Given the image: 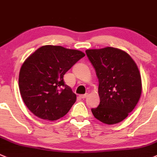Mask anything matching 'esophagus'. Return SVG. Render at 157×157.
<instances>
[{
  "instance_id": "esophagus-1",
  "label": "esophagus",
  "mask_w": 157,
  "mask_h": 157,
  "mask_svg": "<svg viewBox=\"0 0 157 157\" xmlns=\"http://www.w3.org/2000/svg\"><path fill=\"white\" fill-rule=\"evenodd\" d=\"M88 94H82V95H81V98H82V99H85V98H86L87 97H88Z\"/></svg>"
}]
</instances>
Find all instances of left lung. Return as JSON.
I'll use <instances>...</instances> for the list:
<instances>
[{
	"instance_id": "8db88e82",
	"label": "left lung",
	"mask_w": 157,
	"mask_h": 157,
	"mask_svg": "<svg viewBox=\"0 0 157 157\" xmlns=\"http://www.w3.org/2000/svg\"><path fill=\"white\" fill-rule=\"evenodd\" d=\"M99 81L100 104L94 116L107 125L119 123L138 103L142 91L136 63L125 51L111 47L85 51Z\"/></svg>"
}]
</instances>
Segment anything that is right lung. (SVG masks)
Returning <instances> with one entry per match:
<instances>
[{
  "label": "right lung",
  "mask_w": 157,
  "mask_h": 157,
  "mask_svg": "<svg viewBox=\"0 0 157 157\" xmlns=\"http://www.w3.org/2000/svg\"><path fill=\"white\" fill-rule=\"evenodd\" d=\"M85 56L78 50L44 45L25 59L19 87L24 103L35 116L54 121L69 112L76 95L65 84L63 75Z\"/></svg>",
  "instance_id": "obj_1"
}]
</instances>
